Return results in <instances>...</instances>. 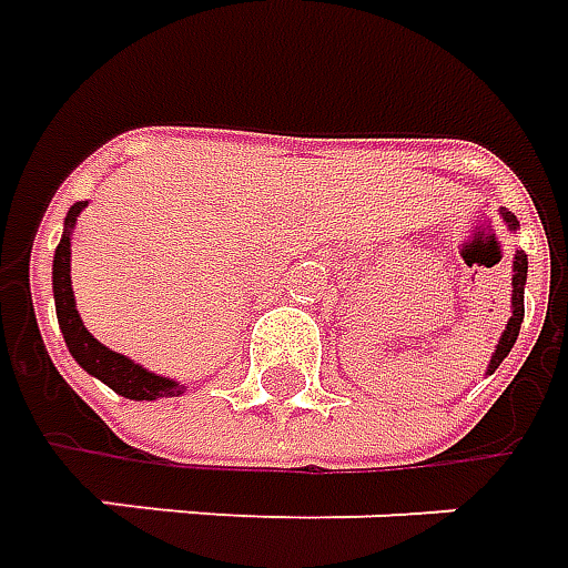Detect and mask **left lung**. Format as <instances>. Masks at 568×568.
<instances>
[{
  "instance_id": "8db88e82",
  "label": "left lung",
  "mask_w": 568,
  "mask_h": 568,
  "mask_svg": "<svg viewBox=\"0 0 568 568\" xmlns=\"http://www.w3.org/2000/svg\"><path fill=\"white\" fill-rule=\"evenodd\" d=\"M504 220L510 223L513 230H516V217H513L510 211H504ZM526 273H528V257L523 252H516V261H513V316L510 323H507V329L500 335V345H497L495 357H491V364H488V373H495L500 361L510 354V348L516 345V335H519V326H523V316H526V304H523V288H526Z\"/></svg>"
}]
</instances>
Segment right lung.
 I'll list each match as a JSON object with an SVG mask.
<instances>
[{"mask_svg": "<svg viewBox=\"0 0 568 568\" xmlns=\"http://www.w3.org/2000/svg\"><path fill=\"white\" fill-rule=\"evenodd\" d=\"M87 207V202H77L68 211L64 226L71 230L77 214ZM52 285H55V311H58V326L64 333L68 351L77 357V364L83 366L87 373H92L95 379H102L108 388H114L118 395L130 397V400H154V397H173L180 395V385L173 379H161L149 369H142L133 364L130 357H123L118 351L105 348L99 338H92L83 326V320L73 307V292H71V235H61L55 248V264H52Z\"/></svg>", "mask_w": 568, "mask_h": 568, "instance_id": "add662e5", "label": "right lung"}]
</instances>
